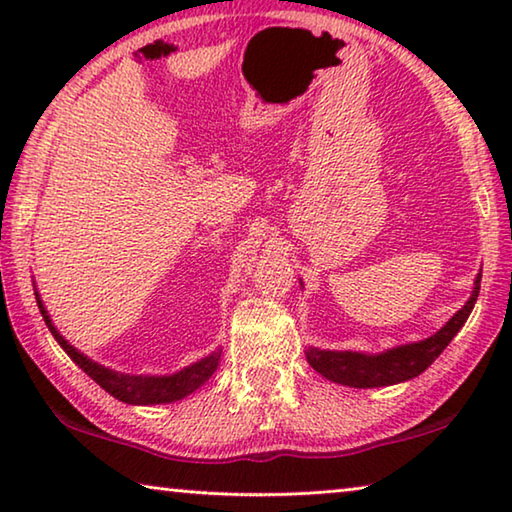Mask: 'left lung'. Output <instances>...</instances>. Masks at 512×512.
I'll return each mask as SVG.
<instances>
[{"label":"left lung","mask_w":512,"mask_h":512,"mask_svg":"<svg viewBox=\"0 0 512 512\" xmlns=\"http://www.w3.org/2000/svg\"><path fill=\"white\" fill-rule=\"evenodd\" d=\"M481 275H476L474 291L470 300L465 302L463 309L447 320L445 327H440L429 339L397 345L393 350L381 354H361V352H334V350H307V361L320 375L327 377L336 384L352 386V388H377V386H393L400 381L413 379L422 375L433 361L440 357L449 341L458 334V329L470 318L474 302L479 298Z\"/></svg>","instance_id":"left-lung-1"}]
</instances>
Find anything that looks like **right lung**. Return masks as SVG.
<instances>
[{"label": "right lung", "instance_id": "add662e5", "mask_svg": "<svg viewBox=\"0 0 512 512\" xmlns=\"http://www.w3.org/2000/svg\"><path fill=\"white\" fill-rule=\"evenodd\" d=\"M36 300L40 307V314L45 318V323L49 327V332L54 334V339L58 341L60 348H63L69 359H72L76 366H79L85 375H90L97 384L103 388V391L110 393L112 397H117L119 402L126 404H169L176 400H183L189 393H194L196 388H201L207 379L212 377V372L219 366L221 352H212L210 357H205L201 361L192 363L185 370L176 372V375H164V377H149V375H121V372H115L110 368H103L99 363H94L92 359L85 357L74 345H69L65 341V336L58 332V329L51 325V318L47 314L45 305L36 291Z\"/></svg>", "mask_w": 512, "mask_h": 512}]
</instances>
